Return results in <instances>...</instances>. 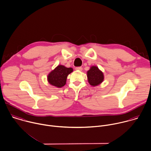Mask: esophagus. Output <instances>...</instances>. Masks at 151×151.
<instances>
[{
  "mask_svg": "<svg viewBox=\"0 0 151 151\" xmlns=\"http://www.w3.org/2000/svg\"><path fill=\"white\" fill-rule=\"evenodd\" d=\"M75 69L76 70H79V71H82V67H76L75 68Z\"/></svg>",
  "mask_w": 151,
  "mask_h": 151,
  "instance_id": "obj_1",
  "label": "esophagus"
}]
</instances>
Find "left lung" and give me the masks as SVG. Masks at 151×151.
I'll return each mask as SVG.
<instances>
[{
  "label": "left lung",
  "mask_w": 151,
  "mask_h": 151,
  "mask_svg": "<svg viewBox=\"0 0 151 151\" xmlns=\"http://www.w3.org/2000/svg\"><path fill=\"white\" fill-rule=\"evenodd\" d=\"M88 81L92 86H96L101 84L104 79L103 72L96 66H92L86 72Z\"/></svg>",
  "instance_id": "left-lung-1"
}]
</instances>
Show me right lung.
Masks as SVG:
<instances>
[{
	"label": "right lung",
	"instance_id": "obj_1",
	"mask_svg": "<svg viewBox=\"0 0 151 151\" xmlns=\"http://www.w3.org/2000/svg\"><path fill=\"white\" fill-rule=\"evenodd\" d=\"M72 68H66L63 65H58L54 70L47 75L48 83L58 88H62L65 85L68 76L73 72Z\"/></svg>",
	"mask_w": 151,
	"mask_h": 151
}]
</instances>
